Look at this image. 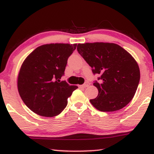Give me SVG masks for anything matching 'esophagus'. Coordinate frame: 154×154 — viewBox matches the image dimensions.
Instances as JSON below:
<instances>
[{
	"instance_id": "esophagus-1",
	"label": "esophagus",
	"mask_w": 154,
	"mask_h": 154,
	"mask_svg": "<svg viewBox=\"0 0 154 154\" xmlns=\"http://www.w3.org/2000/svg\"><path fill=\"white\" fill-rule=\"evenodd\" d=\"M89 85H90L89 82H85V83H84L83 85H81V87H82V88H86V87H88V86Z\"/></svg>"
}]
</instances>
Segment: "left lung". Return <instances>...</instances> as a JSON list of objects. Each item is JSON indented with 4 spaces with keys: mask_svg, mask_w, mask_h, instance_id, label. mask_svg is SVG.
<instances>
[{
    "mask_svg": "<svg viewBox=\"0 0 154 154\" xmlns=\"http://www.w3.org/2000/svg\"><path fill=\"white\" fill-rule=\"evenodd\" d=\"M77 50L91 66L94 74H100L93 85L98 95L90 102L97 110L115 111L132 100L140 79V68L131 54L121 46L109 43L78 44Z\"/></svg>",
    "mask_w": 154,
    "mask_h": 154,
    "instance_id": "left-lung-1",
    "label": "left lung"
}]
</instances>
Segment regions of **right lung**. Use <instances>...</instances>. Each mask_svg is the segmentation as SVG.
Instances as JSON below:
<instances>
[{"label":"right lung","mask_w":154,"mask_h":154,"mask_svg":"<svg viewBox=\"0 0 154 154\" xmlns=\"http://www.w3.org/2000/svg\"><path fill=\"white\" fill-rule=\"evenodd\" d=\"M77 44L51 43L39 46L26 58L18 75L17 88L23 102L36 114L57 116L77 86L60 81L67 60Z\"/></svg>","instance_id":"right-lung-1"}]
</instances>
